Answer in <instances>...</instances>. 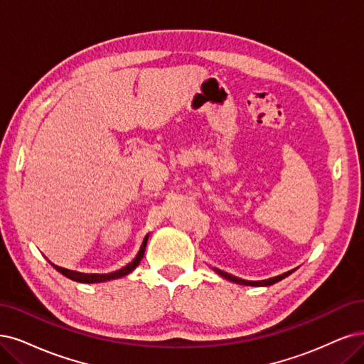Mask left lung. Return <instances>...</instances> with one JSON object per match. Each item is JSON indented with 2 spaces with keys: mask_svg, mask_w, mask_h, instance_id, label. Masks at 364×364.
<instances>
[{
  "mask_svg": "<svg viewBox=\"0 0 364 364\" xmlns=\"http://www.w3.org/2000/svg\"><path fill=\"white\" fill-rule=\"evenodd\" d=\"M222 277H225V279H228V280H231V282H235V284H240V285H250V287H268V285H273V284H276V282H279L280 279H284V276H288L289 273H285L284 276H277V277H272V279H267V280H259V282H250V280H243V279H238V277H235V276H231V274H228V273H225V272H220V270H216Z\"/></svg>",
  "mask_w": 364,
  "mask_h": 364,
  "instance_id": "8db88e82",
  "label": "left lung"
}]
</instances>
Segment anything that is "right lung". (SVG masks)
I'll list each match as a JSON object with an SVG mask.
<instances>
[{"label": "right lung", "instance_id": "add662e5", "mask_svg": "<svg viewBox=\"0 0 364 364\" xmlns=\"http://www.w3.org/2000/svg\"><path fill=\"white\" fill-rule=\"evenodd\" d=\"M146 240H148V235L144 238L142 245L136 253V257L133 258L132 262H129L126 267L119 268V270L114 272V273H109V274H82V273H76V272H72V270H67V268H61V267H57V270L65 276L67 279H72L75 282H80V284H99V282H106V280H112V279H118V277H123L126 274H129L133 268H136L138 264L141 262L142 257H144V252H145V246H146Z\"/></svg>", "mask_w": 364, "mask_h": 364}]
</instances>
